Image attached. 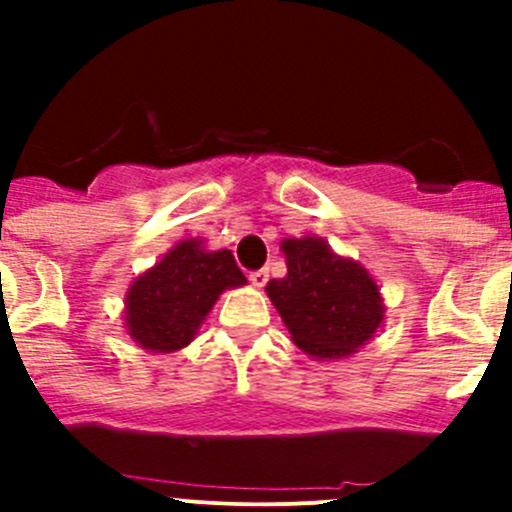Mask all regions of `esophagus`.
Masks as SVG:
<instances>
[{
	"instance_id": "esophagus-1",
	"label": "esophagus",
	"mask_w": 512,
	"mask_h": 512,
	"mask_svg": "<svg viewBox=\"0 0 512 512\" xmlns=\"http://www.w3.org/2000/svg\"><path fill=\"white\" fill-rule=\"evenodd\" d=\"M248 279H251V284H253V287H256V289H261V287H264L266 282H269V271H266V269L251 271V277H248Z\"/></svg>"
}]
</instances>
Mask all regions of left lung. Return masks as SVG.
<instances>
[{"label": "left lung", "instance_id": "8db88e82", "mask_svg": "<svg viewBox=\"0 0 512 512\" xmlns=\"http://www.w3.org/2000/svg\"><path fill=\"white\" fill-rule=\"evenodd\" d=\"M279 248L287 277L271 279L266 295L295 346L315 361H338L372 341L387 312L372 274L320 235L284 238Z\"/></svg>", "mask_w": 512, "mask_h": 512}]
</instances>
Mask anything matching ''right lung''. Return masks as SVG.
<instances>
[{"mask_svg": "<svg viewBox=\"0 0 512 512\" xmlns=\"http://www.w3.org/2000/svg\"><path fill=\"white\" fill-rule=\"evenodd\" d=\"M243 284L233 251H210L202 238H184L133 279L122 310L125 330L151 354H174L194 341L225 289Z\"/></svg>", "mask_w": 512, "mask_h": 512, "instance_id": "right-lung-1", "label": "right lung"}]
</instances>
